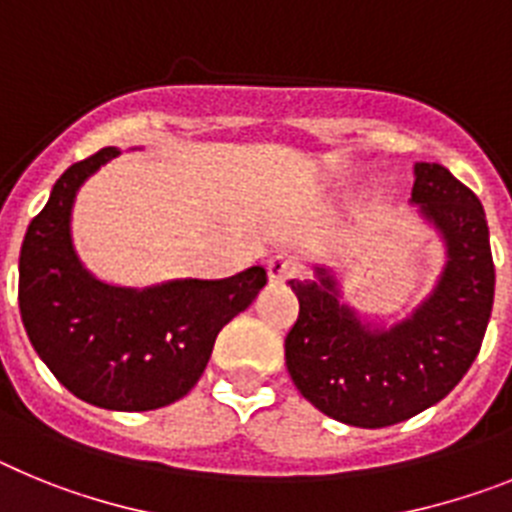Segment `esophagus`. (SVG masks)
Wrapping results in <instances>:
<instances>
[{
	"mask_svg": "<svg viewBox=\"0 0 512 512\" xmlns=\"http://www.w3.org/2000/svg\"><path fill=\"white\" fill-rule=\"evenodd\" d=\"M301 273V262L291 255H275L268 260V278L275 283H283L293 275Z\"/></svg>",
	"mask_w": 512,
	"mask_h": 512,
	"instance_id": "esophagus-1",
	"label": "esophagus"
}]
</instances>
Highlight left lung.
<instances>
[{
  "instance_id": "8db88e82",
  "label": "left lung",
  "mask_w": 512,
  "mask_h": 512,
  "mask_svg": "<svg viewBox=\"0 0 512 512\" xmlns=\"http://www.w3.org/2000/svg\"><path fill=\"white\" fill-rule=\"evenodd\" d=\"M412 203L446 242L441 281L412 317L371 330L340 304L335 275L291 281L299 319L286 366L301 397L355 428H386L441 402L482 348L495 299L490 229L479 198L446 167L415 164Z\"/></svg>"
}]
</instances>
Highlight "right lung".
<instances>
[{"instance_id": "right-lung-1", "label": "right lung", "mask_w": 512, "mask_h": 512, "mask_svg": "<svg viewBox=\"0 0 512 512\" xmlns=\"http://www.w3.org/2000/svg\"><path fill=\"white\" fill-rule=\"evenodd\" d=\"M118 157L108 146L71 164L28 226L20 250V314L35 353L74 397L118 412H146L185 397L206 371L226 322L268 283L255 265L221 281L121 288L92 278L71 247L77 190Z\"/></svg>"}]
</instances>
